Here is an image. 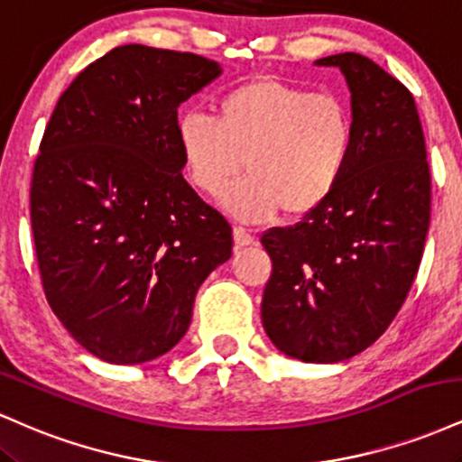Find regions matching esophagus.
Here are the masks:
<instances>
[{
	"label": "esophagus",
	"instance_id": "esophagus-1",
	"mask_svg": "<svg viewBox=\"0 0 462 462\" xmlns=\"http://www.w3.org/2000/svg\"><path fill=\"white\" fill-rule=\"evenodd\" d=\"M235 243L236 247H247L254 243V235L243 226H235Z\"/></svg>",
	"mask_w": 462,
	"mask_h": 462
}]
</instances>
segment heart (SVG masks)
Instances as JSON below:
<instances>
[{"label":"heart","mask_w":462,"mask_h":462,"mask_svg":"<svg viewBox=\"0 0 462 462\" xmlns=\"http://www.w3.org/2000/svg\"><path fill=\"white\" fill-rule=\"evenodd\" d=\"M176 134L190 182L208 198H221L247 169L226 198L227 210L245 221L319 208L346 178L356 143L352 110L338 95L273 78L226 91L215 119L182 115Z\"/></svg>","instance_id":"1"}]
</instances>
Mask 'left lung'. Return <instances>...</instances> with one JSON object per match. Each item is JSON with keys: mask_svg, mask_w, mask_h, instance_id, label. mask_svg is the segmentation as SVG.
Listing matches in <instances>:
<instances>
[{"mask_svg": "<svg viewBox=\"0 0 462 462\" xmlns=\"http://www.w3.org/2000/svg\"><path fill=\"white\" fill-rule=\"evenodd\" d=\"M352 161L337 190L295 226L261 236L272 278L261 317L286 356L338 363L378 341L404 304L430 226V167L415 99L369 58L346 51Z\"/></svg>", "mask_w": 462, "mask_h": 462, "instance_id": "left-lung-1", "label": "left lung"}]
</instances>
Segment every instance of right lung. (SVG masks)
I'll return each mask as SVG.
<instances>
[{"mask_svg": "<svg viewBox=\"0 0 462 462\" xmlns=\"http://www.w3.org/2000/svg\"><path fill=\"white\" fill-rule=\"evenodd\" d=\"M189 51L121 45L58 99L30 189L45 298L93 356L139 365L189 330L232 227L184 180L178 106L219 78Z\"/></svg>", "mask_w": 462, "mask_h": 462, "instance_id": "1", "label": "right lung"}]
</instances>
